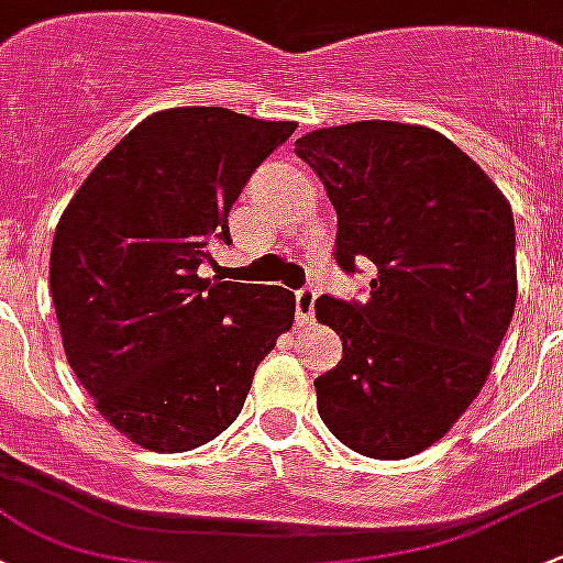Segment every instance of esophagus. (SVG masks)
I'll use <instances>...</instances> for the list:
<instances>
[{
  "label": "esophagus",
  "instance_id": "esophagus-1",
  "mask_svg": "<svg viewBox=\"0 0 563 563\" xmlns=\"http://www.w3.org/2000/svg\"><path fill=\"white\" fill-rule=\"evenodd\" d=\"M316 297L318 294L312 288H301L297 291V323L307 327L312 321V312H316Z\"/></svg>",
  "mask_w": 563,
  "mask_h": 563
}]
</instances>
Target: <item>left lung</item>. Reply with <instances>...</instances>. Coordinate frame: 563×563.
<instances>
[{"mask_svg":"<svg viewBox=\"0 0 563 563\" xmlns=\"http://www.w3.org/2000/svg\"><path fill=\"white\" fill-rule=\"evenodd\" d=\"M336 210V264L377 266L369 299L321 297L342 358L316 380L342 445L407 459L475 401L518 297L510 202L464 151L412 123L358 121L297 140Z\"/></svg>","mask_w":563,"mask_h":563,"instance_id":"obj_1","label":"left lung"}]
</instances>
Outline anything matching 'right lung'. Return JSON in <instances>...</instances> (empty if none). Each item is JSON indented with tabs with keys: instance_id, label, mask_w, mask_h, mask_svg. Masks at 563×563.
Masks as SVG:
<instances>
[{
	"instance_id": "right-lung-1",
	"label": "right lung",
	"mask_w": 563,
	"mask_h": 563,
	"mask_svg": "<svg viewBox=\"0 0 563 563\" xmlns=\"http://www.w3.org/2000/svg\"><path fill=\"white\" fill-rule=\"evenodd\" d=\"M294 121L227 108L147 115L64 210L51 294L64 353L104 421L140 448L180 453L234 423L256 366L291 329L280 286L210 280L229 210Z\"/></svg>"
}]
</instances>
